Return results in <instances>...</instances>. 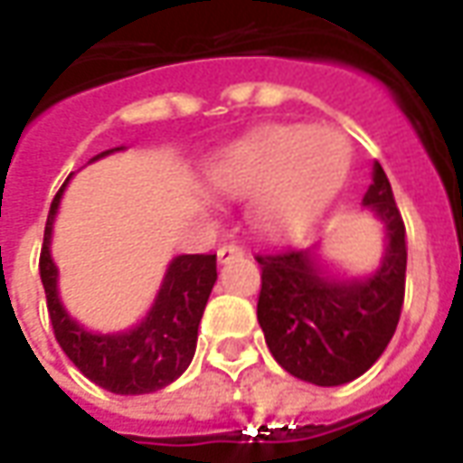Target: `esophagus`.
<instances>
[{
	"label": "esophagus",
	"mask_w": 463,
	"mask_h": 463,
	"mask_svg": "<svg viewBox=\"0 0 463 463\" xmlns=\"http://www.w3.org/2000/svg\"><path fill=\"white\" fill-rule=\"evenodd\" d=\"M242 255H245V250H242L241 245H235V242H225V245L218 248V260L221 262H228L232 258H242Z\"/></svg>",
	"instance_id": "esophagus-1"
}]
</instances>
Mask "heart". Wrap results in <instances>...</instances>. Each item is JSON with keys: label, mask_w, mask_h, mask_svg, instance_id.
Here are the masks:
<instances>
[{"label": "heart", "mask_w": 463, "mask_h": 463, "mask_svg": "<svg viewBox=\"0 0 463 463\" xmlns=\"http://www.w3.org/2000/svg\"><path fill=\"white\" fill-rule=\"evenodd\" d=\"M349 173V146L332 128L270 126L222 151L208 168L213 191L248 198L252 225L272 241L310 232Z\"/></svg>", "instance_id": "1"}]
</instances>
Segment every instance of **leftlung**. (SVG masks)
I'll use <instances>...</instances> for the list:
<instances>
[{
  "label": "left lung",
  "mask_w": 463,
  "mask_h": 463,
  "mask_svg": "<svg viewBox=\"0 0 463 463\" xmlns=\"http://www.w3.org/2000/svg\"><path fill=\"white\" fill-rule=\"evenodd\" d=\"M362 203L387 231L382 265L367 280L322 278L312 248L255 255L262 270L258 322L272 357L317 387L364 374L387 349L404 305L407 231L379 163Z\"/></svg>",
  "instance_id": "obj_1"
}]
</instances>
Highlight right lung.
Segmentation results:
<instances>
[{
  "label": "right lung",
  "instance_id": "right-lung-1",
  "mask_svg": "<svg viewBox=\"0 0 463 463\" xmlns=\"http://www.w3.org/2000/svg\"><path fill=\"white\" fill-rule=\"evenodd\" d=\"M118 151V148H116ZM109 153V151H106ZM101 153V156H106ZM96 156V158H101ZM94 158V161H96ZM66 183L52 201L44 242L39 255V275L46 292L49 320L64 354L79 372L114 394H148L168 387L191 364L198 342L205 302L218 278L215 255H178L165 270L156 302L141 325L118 335H94L69 317L56 292V265L52 260V228Z\"/></svg>",
  "mask_w": 463,
  "mask_h": 463
}]
</instances>
